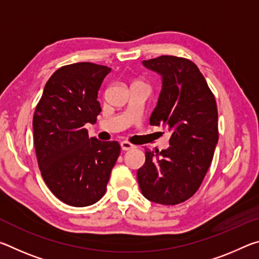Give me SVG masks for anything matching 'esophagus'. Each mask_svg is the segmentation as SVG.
<instances>
[{
    "instance_id": "1",
    "label": "esophagus",
    "mask_w": 259,
    "mask_h": 259,
    "mask_svg": "<svg viewBox=\"0 0 259 259\" xmlns=\"http://www.w3.org/2000/svg\"><path fill=\"white\" fill-rule=\"evenodd\" d=\"M134 148H136V146L133 145V144H130L129 142H122L121 143V150L122 151H130V150H134Z\"/></svg>"
}]
</instances>
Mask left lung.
I'll return each instance as SVG.
<instances>
[{"instance_id":"1","label":"left lung","mask_w":259,"mask_h":259,"mask_svg":"<svg viewBox=\"0 0 259 259\" xmlns=\"http://www.w3.org/2000/svg\"><path fill=\"white\" fill-rule=\"evenodd\" d=\"M162 76V90L150 123L171 131L170 146L153 152L145 147V163L137 179L152 202L175 205L195 194L211 163L218 143L214 96L198 66L182 57L144 60Z\"/></svg>"}]
</instances>
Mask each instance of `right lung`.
Instances as JSON below:
<instances>
[{
  "label": "right lung",
  "mask_w": 259,
  "mask_h": 259,
  "mask_svg": "<svg viewBox=\"0 0 259 259\" xmlns=\"http://www.w3.org/2000/svg\"><path fill=\"white\" fill-rule=\"evenodd\" d=\"M111 68L76 63L48 80L33 117L34 146L43 181L60 201L73 207L97 202L106 192L120 144L89 138L102 107L98 91Z\"/></svg>",
  "instance_id": "1"
}]
</instances>
